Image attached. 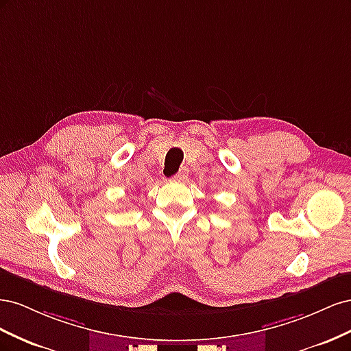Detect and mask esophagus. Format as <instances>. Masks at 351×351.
Instances as JSON below:
<instances>
[{
    "label": "esophagus",
    "mask_w": 351,
    "mask_h": 351,
    "mask_svg": "<svg viewBox=\"0 0 351 351\" xmlns=\"http://www.w3.org/2000/svg\"><path fill=\"white\" fill-rule=\"evenodd\" d=\"M187 176H189V171H187V168H182L180 169V171L173 177L176 182H183V180H186L187 178Z\"/></svg>",
    "instance_id": "obj_1"
}]
</instances>
